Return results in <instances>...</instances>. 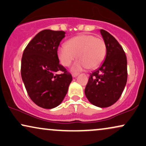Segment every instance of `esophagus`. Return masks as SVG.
Masks as SVG:
<instances>
[{"mask_svg":"<svg viewBox=\"0 0 146 146\" xmlns=\"http://www.w3.org/2000/svg\"><path fill=\"white\" fill-rule=\"evenodd\" d=\"M78 74H79L78 73H72V76H73V78H75V77L78 76Z\"/></svg>","mask_w":146,"mask_h":146,"instance_id":"esophagus-1","label":"esophagus"}]
</instances>
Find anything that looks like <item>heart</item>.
<instances>
[{
    "label": "heart",
    "mask_w": 146,
    "mask_h": 146,
    "mask_svg": "<svg viewBox=\"0 0 146 146\" xmlns=\"http://www.w3.org/2000/svg\"><path fill=\"white\" fill-rule=\"evenodd\" d=\"M106 46L102 38H95L92 35L82 34L73 37L58 48V57L60 62L64 66L71 65L76 59L80 60L72 66L74 71H80L98 67L104 60Z\"/></svg>",
    "instance_id": "heart-1"
}]
</instances>
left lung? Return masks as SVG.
<instances>
[{"mask_svg": "<svg viewBox=\"0 0 146 146\" xmlns=\"http://www.w3.org/2000/svg\"><path fill=\"white\" fill-rule=\"evenodd\" d=\"M100 32L106 46V56L101 66L90 73L84 93L92 104L106 108L119 99L124 89L128 78L127 58L111 34L104 29Z\"/></svg>", "mask_w": 146, "mask_h": 146, "instance_id": "left-lung-1", "label": "left lung"}]
</instances>
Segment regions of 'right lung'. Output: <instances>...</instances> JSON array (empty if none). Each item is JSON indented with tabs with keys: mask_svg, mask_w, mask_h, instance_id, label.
Here are the masks:
<instances>
[{
	"mask_svg": "<svg viewBox=\"0 0 146 146\" xmlns=\"http://www.w3.org/2000/svg\"><path fill=\"white\" fill-rule=\"evenodd\" d=\"M64 37L63 31L43 30L23 52L22 79L29 98L41 108L51 109L60 105L72 81L71 74L60 64L58 56V46Z\"/></svg>",
	"mask_w": 146,
	"mask_h": 146,
	"instance_id": "obj_1",
	"label": "right lung"
}]
</instances>
